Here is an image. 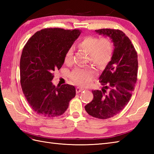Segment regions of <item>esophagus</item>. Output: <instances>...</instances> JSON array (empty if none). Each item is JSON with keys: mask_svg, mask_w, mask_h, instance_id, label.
I'll return each instance as SVG.
<instances>
[{"mask_svg": "<svg viewBox=\"0 0 154 154\" xmlns=\"http://www.w3.org/2000/svg\"><path fill=\"white\" fill-rule=\"evenodd\" d=\"M83 90H84V89H83V88L77 87V88H76V93H79L81 92V91H83Z\"/></svg>", "mask_w": 154, "mask_h": 154, "instance_id": "esophagus-1", "label": "esophagus"}]
</instances>
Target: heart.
Masks as SVG:
<instances>
[{"label":"heart","instance_id":"1","mask_svg":"<svg viewBox=\"0 0 154 154\" xmlns=\"http://www.w3.org/2000/svg\"><path fill=\"white\" fill-rule=\"evenodd\" d=\"M77 47L85 51L89 55V60L100 68L105 67L112 59L114 46L109 38H98L94 35H87L77 42ZM73 60L72 49H69L65 56V63L71 64ZM96 73L93 67L76 68L71 72L70 77L75 83L85 86L89 84Z\"/></svg>","mask_w":154,"mask_h":154}]
</instances>
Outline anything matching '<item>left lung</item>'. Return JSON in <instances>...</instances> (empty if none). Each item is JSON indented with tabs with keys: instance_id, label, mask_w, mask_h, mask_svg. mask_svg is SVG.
Returning <instances> with one entry per match:
<instances>
[{
	"instance_id": "1",
	"label": "left lung",
	"mask_w": 154,
	"mask_h": 154,
	"mask_svg": "<svg viewBox=\"0 0 154 154\" xmlns=\"http://www.w3.org/2000/svg\"><path fill=\"white\" fill-rule=\"evenodd\" d=\"M97 34L109 37L114 44L112 59L99 77L102 90L92 91L93 99L85 106L89 115L106 119L119 114L128 103L138 75V55L122 31L99 29Z\"/></svg>"
}]
</instances>
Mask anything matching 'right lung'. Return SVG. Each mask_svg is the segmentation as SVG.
Here are the masks:
<instances>
[{
	"instance_id": "add662e5",
	"label": "right lung",
	"mask_w": 154,
	"mask_h": 154,
	"mask_svg": "<svg viewBox=\"0 0 154 154\" xmlns=\"http://www.w3.org/2000/svg\"><path fill=\"white\" fill-rule=\"evenodd\" d=\"M79 30L45 28L29 39L20 62L22 89L35 112L46 117L63 114L76 94L68 84L55 87L54 71L60 69L67 50L79 36Z\"/></svg>"
}]
</instances>
